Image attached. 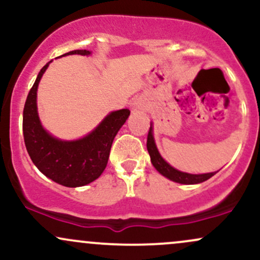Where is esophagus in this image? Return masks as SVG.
I'll return each mask as SVG.
<instances>
[{
	"label": "esophagus",
	"mask_w": 260,
	"mask_h": 260,
	"mask_svg": "<svg viewBox=\"0 0 260 260\" xmlns=\"http://www.w3.org/2000/svg\"><path fill=\"white\" fill-rule=\"evenodd\" d=\"M144 109L142 105V103H140L139 100H134L132 103V110L133 111H142V110Z\"/></svg>",
	"instance_id": "obj_1"
}]
</instances>
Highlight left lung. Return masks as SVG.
<instances>
[{
  "label": "left lung",
  "mask_w": 260,
  "mask_h": 260,
  "mask_svg": "<svg viewBox=\"0 0 260 260\" xmlns=\"http://www.w3.org/2000/svg\"><path fill=\"white\" fill-rule=\"evenodd\" d=\"M147 148L149 151V155H150V160L151 164L157 171L160 172L161 175L168 177L169 180L177 182V183H182V184H196V183H201V182H204L209 180L210 177H213L214 172H210V174H203V175H190V174H186V172H181L178 170H176L170 166L165 160L161 157V155L157 151L156 145H155L154 142V137H153V131H151V126L150 129L148 132V139H147Z\"/></svg>",
  "instance_id": "8db88e82"
}]
</instances>
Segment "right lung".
Returning a JSON list of instances; mask_svg holds the SVG:
<instances>
[{
    "label": "right lung",
    "mask_w": 260,
    "mask_h": 260,
    "mask_svg": "<svg viewBox=\"0 0 260 260\" xmlns=\"http://www.w3.org/2000/svg\"><path fill=\"white\" fill-rule=\"evenodd\" d=\"M76 53L90 55L88 50H74L64 55ZM49 63L41 68L26 96L23 110L25 148L34 165L46 177L64 187L85 186L104 172L113 138L123 126L131 111L122 109L111 112L91 133L82 139L63 142L53 138L41 126L37 110L38 85Z\"/></svg>",
    "instance_id": "1"
}]
</instances>
